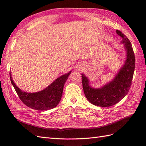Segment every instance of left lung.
Masks as SVG:
<instances>
[{
    "instance_id": "obj_1",
    "label": "left lung",
    "mask_w": 146,
    "mask_h": 146,
    "mask_svg": "<svg viewBox=\"0 0 146 146\" xmlns=\"http://www.w3.org/2000/svg\"><path fill=\"white\" fill-rule=\"evenodd\" d=\"M122 38L121 43L126 52V61L111 81L100 88H94L88 78L81 74L85 97L92 104L101 107H109L118 103L128 93L135 69V56L131 42L122 32L116 30Z\"/></svg>"
}]
</instances>
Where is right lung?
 <instances>
[{
  "mask_svg": "<svg viewBox=\"0 0 146 146\" xmlns=\"http://www.w3.org/2000/svg\"><path fill=\"white\" fill-rule=\"evenodd\" d=\"M71 72L60 76L44 89L33 93L24 92L18 87L13 82L10 72V78L18 95L25 105L35 110L44 111L54 108L59 104L62 95L64 85Z\"/></svg>",
  "mask_w": 146,
  "mask_h": 146,
  "instance_id": "right-lung-1",
  "label": "right lung"
}]
</instances>
